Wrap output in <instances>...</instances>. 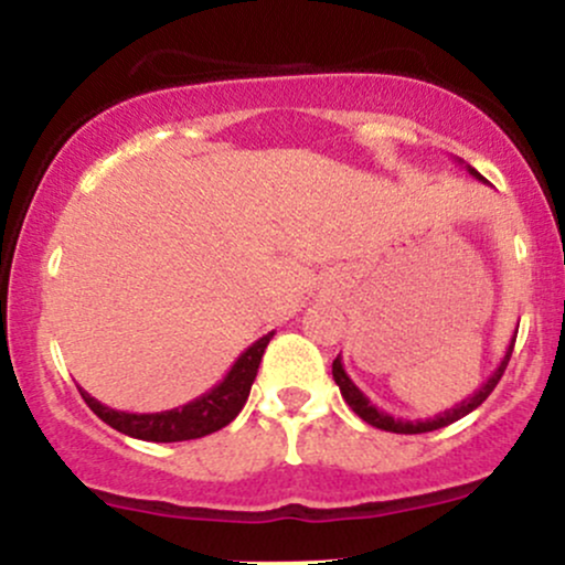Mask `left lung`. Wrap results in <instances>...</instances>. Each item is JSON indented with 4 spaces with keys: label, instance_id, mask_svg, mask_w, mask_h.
<instances>
[{
    "label": "left lung",
    "instance_id": "left-lung-1",
    "mask_svg": "<svg viewBox=\"0 0 565 565\" xmlns=\"http://www.w3.org/2000/svg\"><path fill=\"white\" fill-rule=\"evenodd\" d=\"M457 161H459V164H465L462 159H457ZM465 170H468L476 180H481V183H486L483 174L478 172V170H472L470 164H465ZM515 334L518 332H512V340H510L508 350H504V355H502V361H499V366L494 369V372H491V377L486 380L476 393L468 395V398H465V401H459V404H454L451 408H446V412L436 414V417H427V419H401V417H393V414L382 412L380 406H374L372 401H369L366 395L359 391V385H355V382L348 377V372H345V366H342L340 355H337L334 364H332V377H334L337 385H340V393H342V398H345V404L353 408V412L359 414V417L364 419V423L372 425V427H380V430H387V433H404V436H414V433H430V430H438V427H446V425L457 423V419H462L465 414H470L472 408H478L486 398H489L491 391H494V387H497V382L502 380L504 369H508V361H510V355H512V345H515Z\"/></svg>",
    "mask_w": 565,
    "mask_h": 565
}]
</instances>
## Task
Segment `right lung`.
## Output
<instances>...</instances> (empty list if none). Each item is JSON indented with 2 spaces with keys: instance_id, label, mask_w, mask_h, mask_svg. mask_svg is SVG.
Instances as JSON below:
<instances>
[{
  "instance_id": "right-lung-1",
  "label": "right lung",
  "mask_w": 565,
  "mask_h": 565,
  "mask_svg": "<svg viewBox=\"0 0 565 565\" xmlns=\"http://www.w3.org/2000/svg\"><path fill=\"white\" fill-rule=\"evenodd\" d=\"M270 337H274V332L263 334L260 340L252 342V345L246 348L236 361H233L231 372L225 374L212 391L199 395V398L188 401L183 406L170 408V412H153V414L119 412V408L100 404V401L93 398V395L84 393L82 387L79 393L103 423L111 425L114 430L125 433V436L153 440V444H174V440L204 438L210 436V433L220 430V427L233 423L236 414L244 408Z\"/></svg>"
}]
</instances>
